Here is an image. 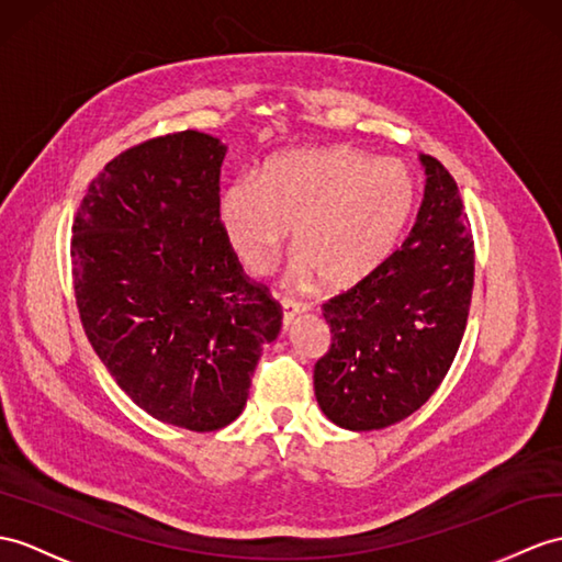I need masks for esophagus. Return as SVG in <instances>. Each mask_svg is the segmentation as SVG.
Masks as SVG:
<instances>
[{
	"label": "esophagus",
	"instance_id": "esophagus-1",
	"mask_svg": "<svg viewBox=\"0 0 562 562\" xmlns=\"http://www.w3.org/2000/svg\"><path fill=\"white\" fill-rule=\"evenodd\" d=\"M304 311H306V304H299V302H294V299H282V328L290 330L292 321Z\"/></svg>",
	"mask_w": 562,
	"mask_h": 562
}]
</instances>
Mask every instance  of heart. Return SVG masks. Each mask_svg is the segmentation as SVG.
I'll return each instance as SVG.
<instances>
[{
	"mask_svg": "<svg viewBox=\"0 0 562 562\" xmlns=\"http://www.w3.org/2000/svg\"><path fill=\"white\" fill-rule=\"evenodd\" d=\"M414 207L416 181L407 165L328 146L284 153L258 179H234L220 215L246 268L266 270L294 227L292 278L321 276L333 290H347L395 251Z\"/></svg>",
	"mask_w": 562,
	"mask_h": 562,
	"instance_id": "heart-1",
	"label": "heart"
}]
</instances>
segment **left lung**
<instances>
[{
  "label": "left lung",
  "mask_w": 562,
  "mask_h": 562,
  "mask_svg": "<svg viewBox=\"0 0 562 562\" xmlns=\"http://www.w3.org/2000/svg\"><path fill=\"white\" fill-rule=\"evenodd\" d=\"M424 201L402 249L323 304L333 345L313 369L323 414L349 430L393 426L450 371L474 286V239L458 184L430 155Z\"/></svg>",
  "instance_id": "8db88e82"
}]
</instances>
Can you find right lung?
I'll list each match as a JSON object with an SVG mask.
<instances>
[{"label":"right lung","mask_w":562,"mask_h":562,"mask_svg":"<svg viewBox=\"0 0 562 562\" xmlns=\"http://www.w3.org/2000/svg\"><path fill=\"white\" fill-rule=\"evenodd\" d=\"M225 153L201 132L128 148L90 181L71 227L88 342L143 412L199 434L241 414L282 325L220 222Z\"/></svg>","instance_id":"obj_1"}]
</instances>
